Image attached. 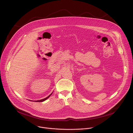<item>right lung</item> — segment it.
Returning a JSON list of instances; mask_svg holds the SVG:
<instances>
[{"label":"right lung","instance_id":"1","mask_svg":"<svg viewBox=\"0 0 133 133\" xmlns=\"http://www.w3.org/2000/svg\"><path fill=\"white\" fill-rule=\"evenodd\" d=\"M52 94V93L50 94V95H49L48 96V97H47L46 98H44V99H41V100H39V101H35V102H44V101H46L48 98H49L50 96V95H51Z\"/></svg>","mask_w":133,"mask_h":133}]
</instances>
